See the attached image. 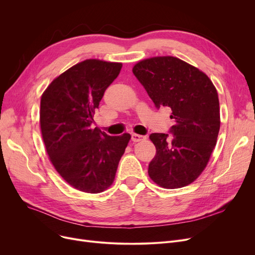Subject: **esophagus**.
Listing matches in <instances>:
<instances>
[{"mask_svg": "<svg viewBox=\"0 0 255 255\" xmlns=\"http://www.w3.org/2000/svg\"><path fill=\"white\" fill-rule=\"evenodd\" d=\"M145 138H146L145 135L135 134V133H133V134H131V140L134 141V142H137V141H140V140H144Z\"/></svg>", "mask_w": 255, "mask_h": 255, "instance_id": "1", "label": "esophagus"}]
</instances>
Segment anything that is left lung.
<instances>
[{
  "label": "left lung",
  "mask_w": 255,
  "mask_h": 255,
  "mask_svg": "<svg viewBox=\"0 0 255 255\" xmlns=\"http://www.w3.org/2000/svg\"><path fill=\"white\" fill-rule=\"evenodd\" d=\"M133 73L159 110H171L169 133H152L156 155L149 176L167 189L191 184L207 166L220 128L219 99L211 79L175 57L138 62Z\"/></svg>",
  "instance_id": "left-lung-1"
}]
</instances>
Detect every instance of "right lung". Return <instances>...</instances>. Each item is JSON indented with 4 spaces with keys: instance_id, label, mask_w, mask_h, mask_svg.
Returning <instances> with one entry per match:
<instances>
[{
    "instance_id": "add662e5",
    "label": "right lung",
    "mask_w": 255,
    "mask_h": 255,
    "mask_svg": "<svg viewBox=\"0 0 255 255\" xmlns=\"http://www.w3.org/2000/svg\"><path fill=\"white\" fill-rule=\"evenodd\" d=\"M122 64L86 60L52 83L40 102L46 152L60 176L79 191L99 193L113 184L130 139L92 128L94 114Z\"/></svg>"
}]
</instances>
